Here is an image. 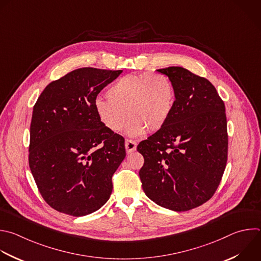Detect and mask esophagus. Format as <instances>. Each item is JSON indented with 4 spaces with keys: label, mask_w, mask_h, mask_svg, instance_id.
Instances as JSON below:
<instances>
[{
    "label": "esophagus",
    "mask_w": 261,
    "mask_h": 261,
    "mask_svg": "<svg viewBox=\"0 0 261 261\" xmlns=\"http://www.w3.org/2000/svg\"><path fill=\"white\" fill-rule=\"evenodd\" d=\"M136 142L131 140V139H126L125 141V148L127 150V152H132L136 149Z\"/></svg>",
    "instance_id": "1"
}]
</instances>
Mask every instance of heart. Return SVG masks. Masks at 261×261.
I'll return each mask as SVG.
<instances>
[{
	"label": "heart",
	"instance_id": "heart-1",
	"mask_svg": "<svg viewBox=\"0 0 261 261\" xmlns=\"http://www.w3.org/2000/svg\"><path fill=\"white\" fill-rule=\"evenodd\" d=\"M107 97L94 102L100 123L112 132H120L129 117L128 134L139 136L147 129L156 131L166 125L174 108L175 89L164 73L145 71L120 77L110 87Z\"/></svg>",
	"mask_w": 261,
	"mask_h": 261
}]
</instances>
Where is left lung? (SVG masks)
I'll use <instances>...</instances> for the list:
<instances>
[{"label": "left lung", "instance_id": "1", "mask_svg": "<svg viewBox=\"0 0 261 261\" xmlns=\"http://www.w3.org/2000/svg\"><path fill=\"white\" fill-rule=\"evenodd\" d=\"M174 85L175 103L166 125L137 150L145 195L173 211L197 208L216 192L227 161L225 107L215 87L187 68L158 69Z\"/></svg>", "mask_w": 261, "mask_h": 261}]
</instances>
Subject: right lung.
I'll return each instance as SVG.
<instances>
[{
  "label": "right lung",
  "mask_w": 261,
  "mask_h": 261,
  "mask_svg": "<svg viewBox=\"0 0 261 261\" xmlns=\"http://www.w3.org/2000/svg\"><path fill=\"white\" fill-rule=\"evenodd\" d=\"M122 71L74 69L51 82L34 107L29 164L43 199L58 212L84 216L111 197L125 139L100 123L94 102Z\"/></svg>",
  "instance_id": "add662e5"
}]
</instances>
